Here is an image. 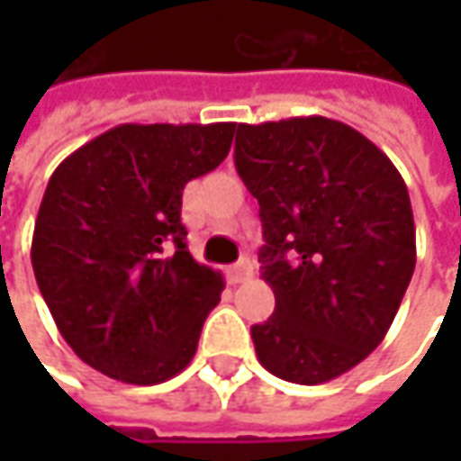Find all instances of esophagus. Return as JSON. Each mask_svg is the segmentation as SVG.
Returning a JSON list of instances; mask_svg holds the SVG:
<instances>
[{
	"mask_svg": "<svg viewBox=\"0 0 461 461\" xmlns=\"http://www.w3.org/2000/svg\"><path fill=\"white\" fill-rule=\"evenodd\" d=\"M254 275V261H251V257H240L233 267H230V279L239 285V282H243V279H249V276Z\"/></svg>",
	"mask_w": 461,
	"mask_h": 461,
	"instance_id": "1",
	"label": "esophagus"
}]
</instances>
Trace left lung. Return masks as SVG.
<instances>
[{"label": "left lung", "mask_w": 461, "mask_h": 461, "mask_svg": "<svg viewBox=\"0 0 461 461\" xmlns=\"http://www.w3.org/2000/svg\"><path fill=\"white\" fill-rule=\"evenodd\" d=\"M236 168L258 200L276 297L251 326L258 362L294 384L336 380L380 346L411 285L408 186L369 138L321 115L240 122Z\"/></svg>", "instance_id": "obj_1"}]
</instances>
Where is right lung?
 Wrapping results in <instances>:
<instances>
[{
	"instance_id": "1",
	"label": "right lung",
	"mask_w": 461,
	"mask_h": 461,
	"mask_svg": "<svg viewBox=\"0 0 461 461\" xmlns=\"http://www.w3.org/2000/svg\"><path fill=\"white\" fill-rule=\"evenodd\" d=\"M236 122L117 125L63 158L45 186L32 272L66 344L128 384L192 362L221 272L186 249L182 189L218 168Z\"/></svg>"
}]
</instances>
